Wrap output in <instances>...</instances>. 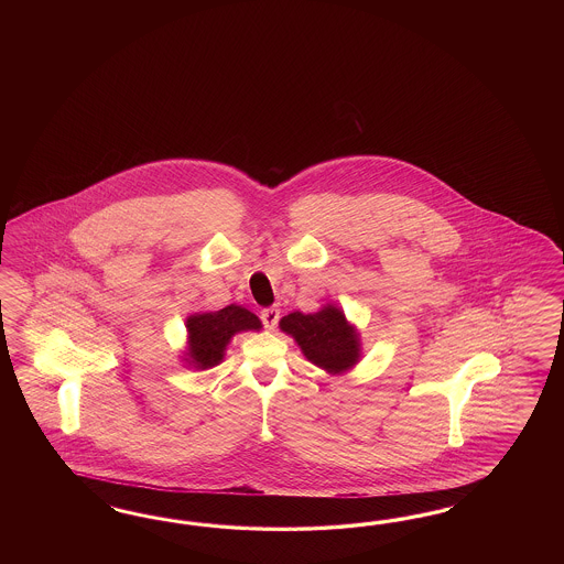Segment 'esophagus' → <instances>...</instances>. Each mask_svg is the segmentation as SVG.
<instances>
[{
    "label": "esophagus",
    "mask_w": 564,
    "mask_h": 564,
    "mask_svg": "<svg viewBox=\"0 0 564 564\" xmlns=\"http://www.w3.org/2000/svg\"><path fill=\"white\" fill-rule=\"evenodd\" d=\"M260 318H262V323L264 326L269 328V330H273L276 323H279V318H281V310L279 307H264L262 312H260Z\"/></svg>",
    "instance_id": "esophagus-1"
}]
</instances>
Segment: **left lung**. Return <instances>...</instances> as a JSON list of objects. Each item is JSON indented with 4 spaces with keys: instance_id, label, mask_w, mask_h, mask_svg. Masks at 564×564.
<instances>
[{
    "instance_id": "8db88e82",
    "label": "left lung",
    "mask_w": 564,
    "mask_h": 564,
    "mask_svg": "<svg viewBox=\"0 0 564 564\" xmlns=\"http://www.w3.org/2000/svg\"><path fill=\"white\" fill-rule=\"evenodd\" d=\"M279 328L326 375H345L361 359L359 330L337 304H325L312 314L291 312L279 321Z\"/></svg>"
}]
</instances>
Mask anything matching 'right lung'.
<instances>
[{"instance_id": "right-lung-1", "label": "right lung", "mask_w": 564, "mask_h": 564, "mask_svg": "<svg viewBox=\"0 0 564 564\" xmlns=\"http://www.w3.org/2000/svg\"><path fill=\"white\" fill-rule=\"evenodd\" d=\"M260 328L257 314L236 304L217 312H194L186 318L188 339L182 361L194 370H210L221 364L227 345L238 333Z\"/></svg>"}]
</instances>
